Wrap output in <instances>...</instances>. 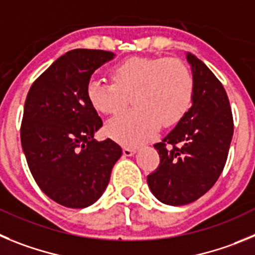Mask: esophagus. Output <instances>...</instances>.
<instances>
[{
    "mask_svg": "<svg viewBox=\"0 0 255 255\" xmlns=\"http://www.w3.org/2000/svg\"><path fill=\"white\" fill-rule=\"evenodd\" d=\"M134 153H136V148H129V147L123 148V155H125L126 157H129V156L134 155Z\"/></svg>",
    "mask_w": 255,
    "mask_h": 255,
    "instance_id": "1",
    "label": "esophagus"
}]
</instances>
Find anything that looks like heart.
Listing matches in <instances>:
<instances>
[{"mask_svg":"<svg viewBox=\"0 0 255 255\" xmlns=\"http://www.w3.org/2000/svg\"><path fill=\"white\" fill-rule=\"evenodd\" d=\"M114 82L93 77L86 86L91 107L114 114L133 95L132 111L112 118L105 132L112 139L137 146L153 137L160 127L178 123L192 104L193 79L187 66L176 58L133 57L112 71Z\"/></svg>","mask_w":255,"mask_h":255,"instance_id":"heart-1","label":"heart"}]
</instances>
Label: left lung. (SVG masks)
<instances>
[{"instance_id":"obj_1","label":"left lung","mask_w":255,"mask_h":255,"mask_svg":"<svg viewBox=\"0 0 255 255\" xmlns=\"http://www.w3.org/2000/svg\"><path fill=\"white\" fill-rule=\"evenodd\" d=\"M193 75L192 107L161 142L160 165L147 176L153 196L169 206L197 201L213 187L228 160L234 133L228 94L194 54L185 53Z\"/></svg>"}]
</instances>
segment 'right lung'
I'll list each match as a JSON object with an SVG mask.
<instances>
[{"label":"right lung","instance_id":"obj_1","mask_svg":"<svg viewBox=\"0 0 255 255\" xmlns=\"http://www.w3.org/2000/svg\"><path fill=\"white\" fill-rule=\"evenodd\" d=\"M114 57L70 50L35 80L25 100L20 136L27 166L39 188L65 207L95 203L122 156L112 139L94 138L103 122L86 96L91 75Z\"/></svg>","mask_w":255,"mask_h":255}]
</instances>
